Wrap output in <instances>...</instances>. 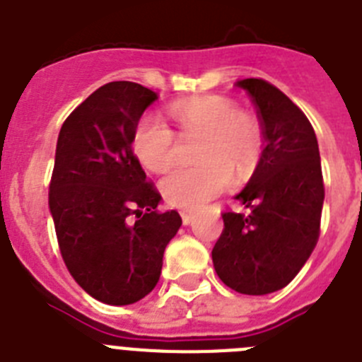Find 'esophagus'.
Returning a JSON list of instances; mask_svg holds the SVG:
<instances>
[{
    "mask_svg": "<svg viewBox=\"0 0 362 362\" xmlns=\"http://www.w3.org/2000/svg\"><path fill=\"white\" fill-rule=\"evenodd\" d=\"M181 219H183V225H192L194 219H196V216L192 212H181Z\"/></svg>",
    "mask_w": 362,
    "mask_h": 362,
    "instance_id": "obj_1",
    "label": "esophagus"
}]
</instances>
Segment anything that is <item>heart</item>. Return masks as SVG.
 Returning <instances> with one entry per match:
<instances>
[{
    "instance_id": "obj_1",
    "label": "heart",
    "mask_w": 362,
    "mask_h": 362,
    "mask_svg": "<svg viewBox=\"0 0 362 362\" xmlns=\"http://www.w3.org/2000/svg\"><path fill=\"white\" fill-rule=\"evenodd\" d=\"M170 114L183 132L209 136L204 166H174L161 179L165 199L174 206L197 210L232 185V170L225 161L245 166L254 161L259 146V129L252 117L225 95H197L181 99ZM132 146L137 159L152 172L165 170L175 158V134L161 116L148 112L134 130Z\"/></svg>"
}]
</instances>
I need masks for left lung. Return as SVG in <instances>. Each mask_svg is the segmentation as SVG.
Returning <instances> with one entry per match:
<instances>
[{
  "instance_id": "8db88e82",
  "label": "left lung",
  "mask_w": 362,
  "mask_h": 362,
  "mask_svg": "<svg viewBox=\"0 0 362 362\" xmlns=\"http://www.w3.org/2000/svg\"><path fill=\"white\" fill-rule=\"evenodd\" d=\"M235 85L250 94L264 148L235 199L245 212H225L212 250L226 286L246 296L284 288L305 267L319 239L325 201L317 137L292 99L264 79Z\"/></svg>"
}]
</instances>
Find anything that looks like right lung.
Returning <instances> with one entry per match:
<instances>
[{
  "label": "right lung",
  "mask_w": 362,
  "mask_h": 362,
  "mask_svg": "<svg viewBox=\"0 0 362 362\" xmlns=\"http://www.w3.org/2000/svg\"><path fill=\"white\" fill-rule=\"evenodd\" d=\"M158 94L112 81L66 117L59 130L49 206L63 261L76 283L107 305H132L158 284L175 210L159 214V192L132 150L143 112Z\"/></svg>",
  "instance_id": "right-lung-1"
}]
</instances>
